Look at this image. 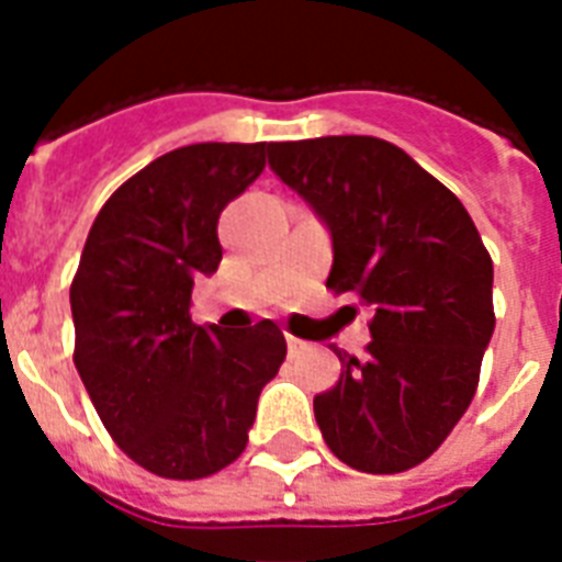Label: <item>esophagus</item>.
I'll return each mask as SVG.
<instances>
[{"mask_svg": "<svg viewBox=\"0 0 562 562\" xmlns=\"http://www.w3.org/2000/svg\"><path fill=\"white\" fill-rule=\"evenodd\" d=\"M285 344H289V356H300V352L306 350V341H300L294 335H285Z\"/></svg>", "mask_w": 562, "mask_h": 562, "instance_id": "obj_1", "label": "esophagus"}]
</instances>
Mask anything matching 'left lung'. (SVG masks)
<instances>
[{
  "label": "left lung",
  "instance_id": "left-lung-1",
  "mask_svg": "<svg viewBox=\"0 0 562 562\" xmlns=\"http://www.w3.org/2000/svg\"><path fill=\"white\" fill-rule=\"evenodd\" d=\"M273 175L333 233L326 289L373 312L364 359L315 396L338 461L393 475L423 463L470 408L493 315V259L470 212L375 136L271 143Z\"/></svg>",
  "mask_w": 562,
  "mask_h": 562
}]
</instances>
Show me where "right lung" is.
Wrapping results in <instances>:
<instances>
[{"label": "right lung", "mask_w": 562, "mask_h": 562, "mask_svg": "<svg viewBox=\"0 0 562 562\" xmlns=\"http://www.w3.org/2000/svg\"><path fill=\"white\" fill-rule=\"evenodd\" d=\"M268 143H198L148 162L95 215L75 273V368L119 449L194 481L245 452L259 393L285 361L273 321L192 324V285L218 271V218L265 169Z\"/></svg>", "instance_id": "add662e5"}]
</instances>
